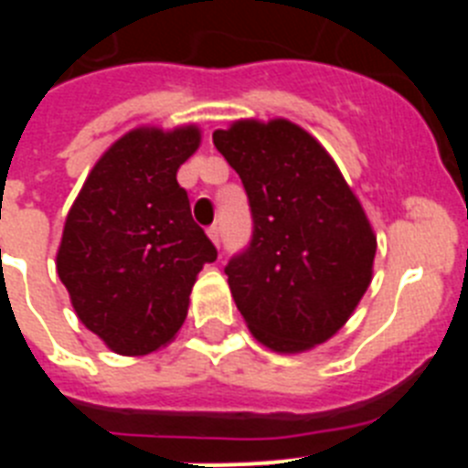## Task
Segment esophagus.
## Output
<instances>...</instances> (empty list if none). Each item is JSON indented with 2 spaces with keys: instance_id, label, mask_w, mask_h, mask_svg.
I'll return each mask as SVG.
<instances>
[{
  "instance_id": "34e87169",
  "label": "esophagus",
  "mask_w": 468,
  "mask_h": 468,
  "mask_svg": "<svg viewBox=\"0 0 468 468\" xmlns=\"http://www.w3.org/2000/svg\"><path fill=\"white\" fill-rule=\"evenodd\" d=\"M206 231H208V239H210V241H213L215 246H220V227H218V225H210Z\"/></svg>"
}]
</instances>
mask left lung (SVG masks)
I'll use <instances>...</instances> for the list:
<instances>
[{
  "mask_svg": "<svg viewBox=\"0 0 468 468\" xmlns=\"http://www.w3.org/2000/svg\"><path fill=\"white\" fill-rule=\"evenodd\" d=\"M213 143L246 187L253 239L225 267L248 330L302 354L349 321L373 281L378 237L325 147L288 119H239Z\"/></svg>",
  "mask_w": 468,
  "mask_h": 468,
  "instance_id": "left-lung-1",
  "label": "left lung"
}]
</instances>
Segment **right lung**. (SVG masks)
I'll use <instances>...</instances> for the list:
<instances>
[{
  "mask_svg": "<svg viewBox=\"0 0 468 468\" xmlns=\"http://www.w3.org/2000/svg\"><path fill=\"white\" fill-rule=\"evenodd\" d=\"M198 144L197 123L128 131L95 161L65 218L58 276L81 324L114 354L166 346L198 271L218 258L176 177Z\"/></svg>",
  "mask_w": 468,
  "mask_h": 468,
  "instance_id": "1",
  "label": "right lung"
}]
</instances>
